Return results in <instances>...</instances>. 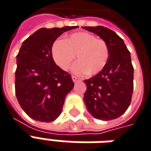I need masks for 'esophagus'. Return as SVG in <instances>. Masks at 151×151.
Returning <instances> with one entry per match:
<instances>
[{
    "label": "esophagus",
    "instance_id": "esophagus-1",
    "mask_svg": "<svg viewBox=\"0 0 151 151\" xmlns=\"http://www.w3.org/2000/svg\"><path fill=\"white\" fill-rule=\"evenodd\" d=\"M72 79H73V81L74 83H77V82H78V81L80 80V78H78L76 77V76H72Z\"/></svg>",
    "mask_w": 151,
    "mask_h": 151
}]
</instances>
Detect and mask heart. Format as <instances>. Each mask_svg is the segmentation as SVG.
<instances>
[{
	"mask_svg": "<svg viewBox=\"0 0 151 151\" xmlns=\"http://www.w3.org/2000/svg\"><path fill=\"white\" fill-rule=\"evenodd\" d=\"M51 55L55 63L64 71L69 69L77 56L78 61L73 66V71L77 74L88 73L94 75L106 65L109 47L103 39L86 32H79L68 36L64 40H55L51 47Z\"/></svg>",
	"mask_w": 151,
	"mask_h": 151,
	"instance_id": "heart-1",
	"label": "heart"
}]
</instances>
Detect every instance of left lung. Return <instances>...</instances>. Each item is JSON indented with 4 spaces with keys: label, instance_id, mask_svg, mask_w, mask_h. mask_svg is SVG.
I'll use <instances>...</instances> for the list:
<instances>
[{
    "label": "left lung",
    "instance_id": "obj_1",
    "mask_svg": "<svg viewBox=\"0 0 151 151\" xmlns=\"http://www.w3.org/2000/svg\"><path fill=\"white\" fill-rule=\"evenodd\" d=\"M83 28L97 34L109 47L105 67L98 74L84 80L86 107L98 119H117L127 110L132 99L134 68L130 52L122 38L110 29L101 26Z\"/></svg>",
    "mask_w": 151,
    "mask_h": 151
}]
</instances>
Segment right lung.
Returning a JSON list of instances; mask_svg holds the SVG:
<instances>
[{"instance_id": "obj_1", "label": "right lung", "mask_w": 151, "mask_h": 151, "mask_svg": "<svg viewBox=\"0 0 151 151\" xmlns=\"http://www.w3.org/2000/svg\"><path fill=\"white\" fill-rule=\"evenodd\" d=\"M78 27L41 28L23 42L17 56L15 90L19 104L29 117L52 122L60 115L74 83L56 65L51 47L60 35Z\"/></svg>"}]
</instances>
